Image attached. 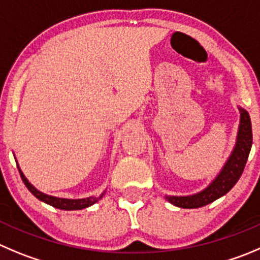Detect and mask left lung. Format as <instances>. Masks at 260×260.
<instances>
[{
  "label": "left lung",
  "instance_id": "left-lung-1",
  "mask_svg": "<svg viewBox=\"0 0 260 260\" xmlns=\"http://www.w3.org/2000/svg\"><path fill=\"white\" fill-rule=\"evenodd\" d=\"M240 113H241V118H240L236 147H235L230 159L224 165L221 174L202 192L190 195V197H166V199L172 203L174 206L189 209L200 208V207L207 206L218 198L223 197L239 181L240 176L245 169L246 160H248L251 144H253L250 116H249L248 111L243 110V108H240Z\"/></svg>",
  "mask_w": 260,
  "mask_h": 260
}]
</instances>
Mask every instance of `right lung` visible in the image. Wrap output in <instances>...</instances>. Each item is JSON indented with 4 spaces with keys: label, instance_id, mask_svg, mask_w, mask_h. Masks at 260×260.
Instances as JSON below:
<instances>
[{
    "label": "right lung",
    "instance_id": "add662e5",
    "mask_svg": "<svg viewBox=\"0 0 260 260\" xmlns=\"http://www.w3.org/2000/svg\"><path fill=\"white\" fill-rule=\"evenodd\" d=\"M17 169H19V166H17ZM19 172H20V176L23 182L25 184V186L28 187L29 191L34 195L36 198H38L39 200L42 202L47 203L49 206L54 207V208H58V209H65V211H74V209H83L86 208V207L91 206V204H94L95 202L98 200V198L95 197H90V198H86V199H61V198H54V197H49V195L43 194V192L38 191L33 185H30V182L25 179L24 174L21 172V170L19 169Z\"/></svg>",
    "mask_w": 260,
    "mask_h": 260
}]
</instances>
